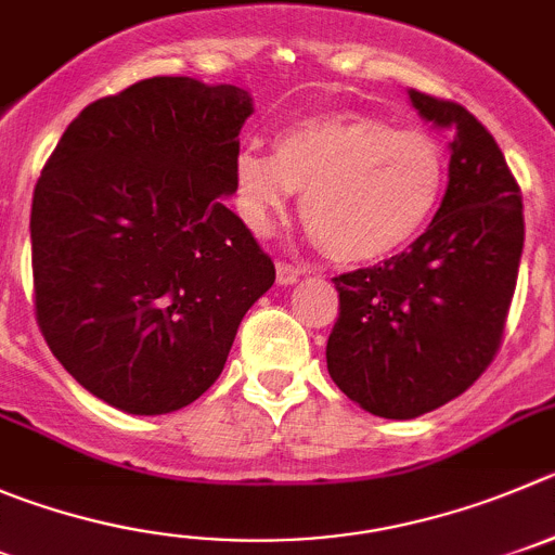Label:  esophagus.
Listing matches in <instances>:
<instances>
[{
  "instance_id": "34e87169",
  "label": "esophagus",
  "mask_w": 555,
  "mask_h": 555,
  "mask_svg": "<svg viewBox=\"0 0 555 555\" xmlns=\"http://www.w3.org/2000/svg\"><path fill=\"white\" fill-rule=\"evenodd\" d=\"M301 273H304L301 268L293 266V262H287V260L276 262V282L279 284H295L298 279H301Z\"/></svg>"
}]
</instances>
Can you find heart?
<instances>
[{"label": "heart", "instance_id": "obj_1", "mask_svg": "<svg viewBox=\"0 0 555 555\" xmlns=\"http://www.w3.org/2000/svg\"><path fill=\"white\" fill-rule=\"evenodd\" d=\"M447 153L422 128L361 112L312 114L246 144L232 164L237 214L268 235L293 191L314 241L339 262H375L416 241L447 191Z\"/></svg>", "mask_w": 555, "mask_h": 555}]
</instances>
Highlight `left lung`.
I'll return each mask as SVG.
<instances>
[{
    "label": "left lung",
    "instance_id": "obj_1",
    "mask_svg": "<svg viewBox=\"0 0 555 555\" xmlns=\"http://www.w3.org/2000/svg\"><path fill=\"white\" fill-rule=\"evenodd\" d=\"M452 131L441 207L411 248L334 279L328 375L364 411L416 418L474 386L501 348L522 254V196L490 131L454 101L411 90Z\"/></svg>",
    "mask_w": 555,
    "mask_h": 555
}]
</instances>
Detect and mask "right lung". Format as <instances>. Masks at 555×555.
<instances>
[{"label": "right lung", "mask_w": 555, "mask_h": 555, "mask_svg": "<svg viewBox=\"0 0 555 555\" xmlns=\"http://www.w3.org/2000/svg\"><path fill=\"white\" fill-rule=\"evenodd\" d=\"M251 112L235 85L155 76L81 108L46 160L35 318L98 400L137 416L191 405L271 289L273 260L224 205Z\"/></svg>", "instance_id": "add662e5"}]
</instances>
